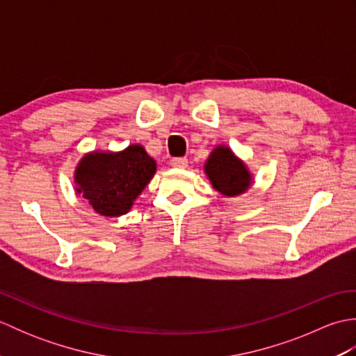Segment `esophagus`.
Wrapping results in <instances>:
<instances>
[{
  "label": "esophagus",
  "instance_id": "esophagus-1",
  "mask_svg": "<svg viewBox=\"0 0 356 356\" xmlns=\"http://www.w3.org/2000/svg\"><path fill=\"white\" fill-rule=\"evenodd\" d=\"M171 166H174V168L184 170L188 166V159L186 157H174V159H171Z\"/></svg>",
  "mask_w": 356,
  "mask_h": 356
}]
</instances>
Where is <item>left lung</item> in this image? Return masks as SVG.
Listing matches in <instances>:
<instances>
[{
	"label": "left lung",
	"mask_w": 356,
	"mask_h": 356,
	"mask_svg": "<svg viewBox=\"0 0 356 356\" xmlns=\"http://www.w3.org/2000/svg\"><path fill=\"white\" fill-rule=\"evenodd\" d=\"M203 170L214 190L225 197H237L245 194L254 182L246 163L226 145H217L211 151Z\"/></svg>",
	"instance_id": "obj_1"
}]
</instances>
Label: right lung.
<instances>
[{
    "label": "right lung",
    "mask_w": 356,
    "mask_h": 356,
    "mask_svg": "<svg viewBox=\"0 0 356 356\" xmlns=\"http://www.w3.org/2000/svg\"><path fill=\"white\" fill-rule=\"evenodd\" d=\"M156 170V161L139 143L122 151H90L74 170V190L95 213L119 217L131 209Z\"/></svg>",
    "instance_id": "obj_1"
}]
</instances>
